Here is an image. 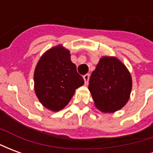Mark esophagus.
I'll return each mask as SVG.
<instances>
[{
	"label": "esophagus",
	"instance_id": "34e87169",
	"mask_svg": "<svg viewBox=\"0 0 153 153\" xmlns=\"http://www.w3.org/2000/svg\"><path fill=\"white\" fill-rule=\"evenodd\" d=\"M83 79H84V83L85 84H88V80H89V74H85V75H83Z\"/></svg>",
	"mask_w": 153,
	"mask_h": 153
}]
</instances>
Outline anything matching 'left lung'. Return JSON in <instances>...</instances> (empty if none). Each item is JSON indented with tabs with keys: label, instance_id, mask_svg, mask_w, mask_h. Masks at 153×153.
I'll use <instances>...</instances> for the list:
<instances>
[{
	"label": "left lung",
	"instance_id": "obj_1",
	"mask_svg": "<svg viewBox=\"0 0 153 153\" xmlns=\"http://www.w3.org/2000/svg\"><path fill=\"white\" fill-rule=\"evenodd\" d=\"M88 89L94 105L103 113H113L128 102L132 77L128 69L115 56H103L91 74Z\"/></svg>",
	"mask_w": 153,
	"mask_h": 153
}]
</instances>
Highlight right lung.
<instances>
[{
	"mask_svg": "<svg viewBox=\"0 0 153 153\" xmlns=\"http://www.w3.org/2000/svg\"><path fill=\"white\" fill-rule=\"evenodd\" d=\"M34 91L39 102L51 111L68 105L84 80L71 61L70 51L62 45L47 50L40 57L33 74Z\"/></svg>",
	"mask_w": 153,
	"mask_h": 153,
	"instance_id": "obj_1",
	"label": "right lung"
}]
</instances>
